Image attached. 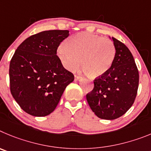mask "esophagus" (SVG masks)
I'll list each match as a JSON object with an SVG mask.
<instances>
[{
	"mask_svg": "<svg viewBox=\"0 0 151 151\" xmlns=\"http://www.w3.org/2000/svg\"><path fill=\"white\" fill-rule=\"evenodd\" d=\"M74 79H75V81H81V80H82L83 79V77H81V76L75 75L74 76Z\"/></svg>",
	"mask_w": 151,
	"mask_h": 151,
	"instance_id": "obj_1",
	"label": "esophagus"
}]
</instances>
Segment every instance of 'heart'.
Returning a JSON list of instances; mask_svg holds the SVG:
<instances>
[{
    "mask_svg": "<svg viewBox=\"0 0 151 151\" xmlns=\"http://www.w3.org/2000/svg\"><path fill=\"white\" fill-rule=\"evenodd\" d=\"M65 68L73 70L79 65L89 78L101 77L111 68L115 56V47L111 40L82 32L70 36L56 50Z\"/></svg>",
    "mask_w": 151,
    "mask_h": 151,
    "instance_id": "b5f03b06",
    "label": "heart"
}]
</instances>
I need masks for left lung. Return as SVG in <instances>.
Instances as JSON below:
<instances>
[{
    "instance_id": "1",
    "label": "left lung",
    "mask_w": 151,
    "mask_h": 151,
    "mask_svg": "<svg viewBox=\"0 0 151 151\" xmlns=\"http://www.w3.org/2000/svg\"><path fill=\"white\" fill-rule=\"evenodd\" d=\"M115 56L111 68L94 81V89L86 95L92 112L104 119H115L123 116L135 101L139 74L131 52L114 37Z\"/></svg>"
}]
</instances>
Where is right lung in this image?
Listing matches in <instances>:
<instances>
[{"instance_id": "add662e5", "label": "right lung", "mask_w": 151, "mask_h": 151, "mask_svg": "<svg viewBox=\"0 0 151 151\" xmlns=\"http://www.w3.org/2000/svg\"><path fill=\"white\" fill-rule=\"evenodd\" d=\"M69 36L68 30H50L32 35L16 50L9 64L10 92L24 111L45 116L55 109L72 73L62 66L57 48Z\"/></svg>"}]
</instances>
